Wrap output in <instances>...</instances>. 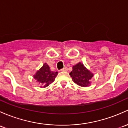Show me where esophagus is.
I'll return each mask as SVG.
<instances>
[{
	"mask_svg": "<svg viewBox=\"0 0 128 128\" xmlns=\"http://www.w3.org/2000/svg\"><path fill=\"white\" fill-rule=\"evenodd\" d=\"M68 68L67 67H65V68H64L61 69V71H68Z\"/></svg>",
	"mask_w": 128,
	"mask_h": 128,
	"instance_id": "1",
	"label": "esophagus"
}]
</instances>
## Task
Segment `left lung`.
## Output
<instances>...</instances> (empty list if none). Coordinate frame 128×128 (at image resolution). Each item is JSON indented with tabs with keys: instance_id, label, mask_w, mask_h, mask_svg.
Here are the masks:
<instances>
[{
	"instance_id": "left-lung-1",
	"label": "left lung",
	"mask_w": 128,
	"mask_h": 128,
	"mask_svg": "<svg viewBox=\"0 0 128 128\" xmlns=\"http://www.w3.org/2000/svg\"><path fill=\"white\" fill-rule=\"evenodd\" d=\"M73 70L70 72V75L73 81L78 85L86 87L90 84V80L93 76V74L90 72L83 64L78 63L74 66Z\"/></svg>"
}]
</instances>
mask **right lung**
Returning <instances> with one entry per match:
<instances>
[{"mask_svg": "<svg viewBox=\"0 0 128 128\" xmlns=\"http://www.w3.org/2000/svg\"><path fill=\"white\" fill-rule=\"evenodd\" d=\"M57 75L58 72H53L51 70L48 64L45 63L39 70L37 71L36 75L34 76V78L43 88H45L54 82Z\"/></svg>", "mask_w": 128, "mask_h": 128, "instance_id": "add662e5", "label": "right lung"}]
</instances>
